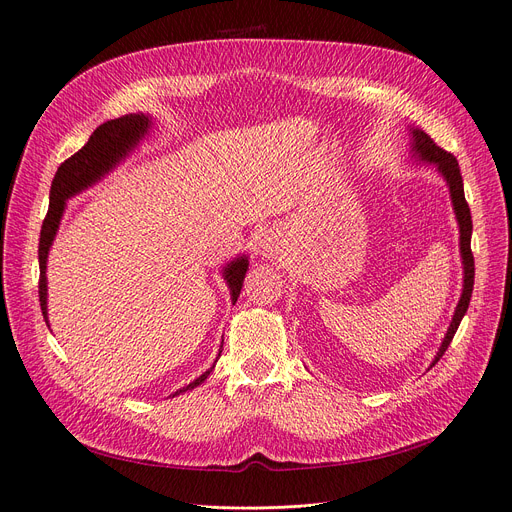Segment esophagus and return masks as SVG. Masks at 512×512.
Wrapping results in <instances>:
<instances>
[{"mask_svg":"<svg viewBox=\"0 0 512 512\" xmlns=\"http://www.w3.org/2000/svg\"><path fill=\"white\" fill-rule=\"evenodd\" d=\"M272 249H274V247H270V242H268V244H263V251H265V253H270V255H272Z\"/></svg>","mask_w":512,"mask_h":512,"instance_id":"34e87169","label":"esophagus"}]
</instances>
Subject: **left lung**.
<instances>
[{
  "label": "left lung",
  "instance_id": "obj_1",
  "mask_svg": "<svg viewBox=\"0 0 512 512\" xmlns=\"http://www.w3.org/2000/svg\"><path fill=\"white\" fill-rule=\"evenodd\" d=\"M412 157L418 161H425L429 165H435L437 171L443 175L448 188H450V196H452V205H454V213L458 219V228H460V255H462V268H464V284H462V295L460 301L456 305L454 318L450 322V328L446 332V337L441 341V347L435 355V360L431 366H435L441 355L446 353L448 345L452 343L456 330L469 309L471 303V295H473V284H475V259L471 253V234H473V219H471V209L469 203L464 198V188H462V175H460V167L454 154L446 152L443 148H439L429 133H425L422 129H412Z\"/></svg>",
  "mask_w": 512,
  "mask_h": 512
}]
</instances>
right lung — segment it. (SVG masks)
Listing matches in <instances>:
<instances>
[{"label":"right lung","instance_id":"add662e5","mask_svg":"<svg viewBox=\"0 0 512 512\" xmlns=\"http://www.w3.org/2000/svg\"><path fill=\"white\" fill-rule=\"evenodd\" d=\"M148 127H150V117L144 113H131V115H125L119 119H110V121L102 123L100 127H96V131L92 133L90 140H87V144L58 167L54 180H52V188H50L48 215H46V219H43L41 236H39V301H41V314H43V318H46V322H48V278H46L48 253H50V247L56 238L58 226H60V219H62V213L66 207V198H71V196L79 194L81 190L90 188L92 184H96L100 180V177H104L110 169H113L119 161H123L127 154L138 146V142L146 136ZM247 270H249L247 255L236 257L224 268V280L228 282L232 303H236V299L240 295L242 280H244ZM213 368H215V364L205 374L198 376L196 381H192L188 387L175 391L173 395H180L188 389H194L201 385L211 374Z\"/></svg>","mask_w":512,"mask_h":512}]
</instances>
